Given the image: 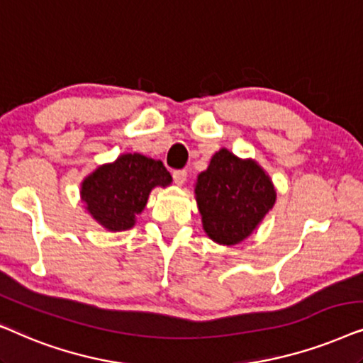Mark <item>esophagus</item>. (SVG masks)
Instances as JSON below:
<instances>
[{
  "mask_svg": "<svg viewBox=\"0 0 363 363\" xmlns=\"http://www.w3.org/2000/svg\"><path fill=\"white\" fill-rule=\"evenodd\" d=\"M172 177H174V182H176L177 186H182L187 179V172L184 171V169H181V171H174Z\"/></svg>",
  "mask_w": 363,
  "mask_h": 363,
  "instance_id": "esophagus-1",
  "label": "esophagus"
}]
</instances>
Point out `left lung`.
<instances>
[{
	"label": "left lung",
	"mask_w": 363,
	"mask_h": 363,
	"mask_svg": "<svg viewBox=\"0 0 363 363\" xmlns=\"http://www.w3.org/2000/svg\"><path fill=\"white\" fill-rule=\"evenodd\" d=\"M194 194L206 234L222 245L247 239L277 197L272 181L257 162L227 149L217 151L209 167L197 176Z\"/></svg>",
	"instance_id": "1"
}]
</instances>
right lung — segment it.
Returning <instances> with one entry per match:
<instances>
[{
    "instance_id": "right-lung-1",
    "label": "right lung",
    "mask_w": 363,
    "mask_h": 363,
    "mask_svg": "<svg viewBox=\"0 0 363 363\" xmlns=\"http://www.w3.org/2000/svg\"><path fill=\"white\" fill-rule=\"evenodd\" d=\"M171 174L161 161L143 154H123L103 164L81 184V199L91 217L111 232L128 230L147 204L154 187H167Z\"/></svg>"
}]
</instances>
